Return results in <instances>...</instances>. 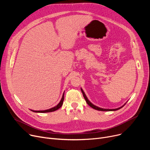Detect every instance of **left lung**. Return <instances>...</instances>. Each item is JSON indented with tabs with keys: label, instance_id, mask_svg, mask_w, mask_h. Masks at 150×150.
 <instances>
[{
	"label": "left lung",
	"instance_id": "left-lung-1",
	"mask_svg": "<svg viewBox=\"0 0 150 150\" xmlns=\"http://www.w3.org/2000/svg\"><path fill=\"white\" fill-rule=\"evenodd\" d=\"M81 92H82V93H83V97H84V99H85V100H86V103H87L91 108H92L94 109L98 110V111H116V110H118V109H119L122 108V107H121V108H117V109H103V108H99V107H97V106H95V105H93L92 103H91V102L89 101V100L88 99V98L86 97V95H85L84 92H83V91L82 89H81Z\"/></svg>",
	"mask_w": 150,
	"mask_h": 150
}]
</instances>
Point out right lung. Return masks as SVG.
Wrapping results in <instances>:
<instances>
[{
	"mask_svg": "<svg viewBox=\"0 0 150 150\" xmlns=\"http://www.w3.org/2000/svg\"><path fill=\"white\" fill-rule=\"evenodd\" d=\"M64 94H63L62 96V97L59 103H58V105L56 106H54L51 109H47V110H45V111H32L33 112H42V113H44V112H53V111H57V109H58L59 108H60L62 104H63V101H64Z\"/></svg>",
	"mask_w": 150,
	"mask_h": 150,
	"instance_id": "add662e5",
	"label": "right lung"
}]
</instances>
